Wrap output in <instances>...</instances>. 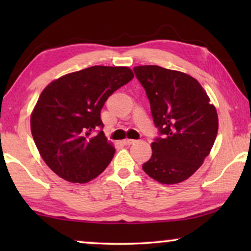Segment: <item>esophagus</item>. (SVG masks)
Listing matches in <instances>:
<instances>
[{
    "label": "esophagus",
    "mask_w": 251,
    "mask_h": 251,
    "mask_svg": "<svg viewBox=\"0 0 251 251\" xmlns=\"http://www.w3.org/2000/svg\"><path fill=\"white\" fill-rule=\"evenodd\" d=\"M122 143L125 144L126 146H129V145H132V144H135V143H136V140H135V139H128V138H126V139L123 140Z\"/></svg>",
    "instance_id": "1"
}]
</instances>
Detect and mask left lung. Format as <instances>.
<instances>
[{
    "label": "left lung",
    "instance_id": "1",
    "mask_svg": "<svg viewBox=\"0 0 251 251\" xmlns=\"http://www.w3.org/2000/svg\"><path fill=\"white\" fill-rule=\"evenodd\" d=\"M133 72L145 89L159 131L143 170L162 184L180 183L210 153L218 131L215 106L190 75L154 65L137 66Z\"/></svg>",
    "mask_w": 251,
    "mask_h": 251
}]
</instances>
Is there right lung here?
I'll return each instance as SVG.
<instances>
[{
  "mask_svg": "<svg viewBox=\"0 0 251 251\" xmlns=\"http://www.w3.org/2000/svg\"><path fill=\"white\" fill-rule=\"evenodd\" d=\"M132 78L128 67L92 66L44 89L30 116V130L54 174L83 184L107 168L115 149L102 132L100 111L109 96Z\"/></svg>",
  "mask_w": 251,
  "mask_h": 251,
  "instance_id": "1",
  "label": "right lung"
}]
</instances>
